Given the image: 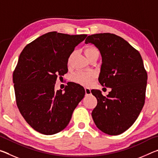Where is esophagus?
I'll use <instances>...</instances> for the list:
<instances>
[{
	"label": "esophagus",
	"instance_id": "1",
	"mask_svg": "<svg viewBox=\"0 0 158 158\" xmlns=\"http://www.w3.org/2000/svg\"><path fill=\"white\" fill-rule=\"evenodd\" d=\"M85 95H90L91 92H90V89L89 88H87V87H85Z\"/></svg>",
	"mask_w": 158,
	"mask_h": 158
}]
</instances>
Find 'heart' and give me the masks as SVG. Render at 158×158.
I'll return each instance as SVG.
<instances>
[{"label": "heart", "instance_id": "1", "mask_svg": "<svg viewBox=\"0 0 158 158\" xmlns=\"http://www.w3.org/2000/svg\"><path fill=\"white\" fill-rule=\"evenodd\" d=\"M85 56L88 59L95 55H99L98 50L95 47L89 46L85 48L84 51ZM95 78V74L92 72H85V71H77L74 73L72 76V80L73 81L83 85H89L92 84L93 80Z\"/></svg>", "mask_w": 158, "mask_h": 158}]
</instances>
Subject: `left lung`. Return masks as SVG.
<instances>
[{
  "label": "left lung",
  "mask_w": 158,
  "mask_h": 158,
  "mask_svg": "<svg viewBox=\"0 0 158 158\" xmlns=\"http://www.w3.org/2000/svg\"><path fill=\"white\" fill-rule=\"evenodd\" d=\"M85 44L100 51L102 65L98 81L109 94L92 90L98 104L92 111L96 126L104 133L118 135L135 122L145 102L147 73L139 52L123 38L112 33L89 35Z\"/></svg>",
  "instance_id": "left-lung-1"
}]
</instances>
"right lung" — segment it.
<instances>
[{"label":"right lung","instance_id":"right-lung-1","mask_svg":"<svg viewBox=\"0 0 158 158\" xmlns=\"http://www.w3.org/2000/svg\"><path fill=\"white\" fill-rule=\"evenodd\" d=\"M87 35L49 32L26 45L13 73L16 102L21 114L35 130L52 135L65 129L84 98L81 85L72 84L54 90L58 76L68 73V58Z\"/></svg>","mask_w":158,"mask_h":158}]
</instances>
